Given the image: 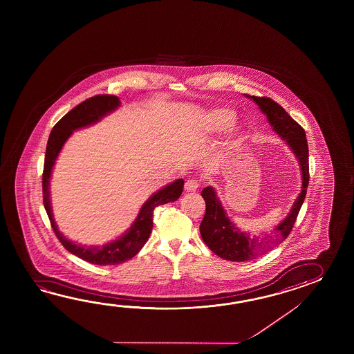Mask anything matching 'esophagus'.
I'll return each instance as SVG.
<instances>
[{
  "label": "esophagus",
  "instance_id": "esophagus-1",
  "mask_svg": "<svg viewBox=\"0 0 354 354\" xmlns=\"http://www.w3.org/2000/svg\"><path fill=\"white\" fill-rule=\"evenodd\" d=\"M198 187H200V180H195V178L186 180V183H185V189L187 192H194L196 189H198Z\"/></svg>",
  "mask_w": 354,
  "mask_h": 354
}]
</instances>
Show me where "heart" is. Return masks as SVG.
I'll return each instance as SVG.
<instances>
[{
    "mask_svg": "<svg viewBox=\"0 0 354 354\" xmlns=\"http://www.w3.org/2000/svg\"><path fill=\"white\" fill-rule=\"evenodd\" d=\"M235 113L229 109H216L206 115V124L214 131H221L234 122Z\"/></svg>",
    "mask_w": 354,
    "mask_h": 354,
    "instance_id": "b5f03b06",
    "label": "heart"
}]
</instances>
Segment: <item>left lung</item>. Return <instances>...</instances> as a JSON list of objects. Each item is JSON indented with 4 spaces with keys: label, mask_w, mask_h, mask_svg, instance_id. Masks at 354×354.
I'll list each match as a JSON object with an SVG mask.
<instances>
[{
    "label": "left lung",
    "mask_w": 354,
    "mask_h": 354,
    "mask_svg": "<svg viewBox=\"0 0 354 354\" xmlns=\"http://www.w3.org/2000/svg\"><path fill=\"white\" fill-rule=\"evenodd\" d=\"M256 101L257 105L263 111L273 130L279 134L292 149L300 162L302 172V189L295 201L291 212L287 218L273 229L270 235H254L243 233L226 216L225 211L218 201L212 187H205L201 196L206 203V212L203 216L200 233L205 244L220 258L232 262H244L254 259L277 247L291 233L295 221L299 215L301 206L306 196L308 178V147L305 130L285 111L282 106L270 97L249 96Z\"/></svg>",
    "instance_id": "obj_1"
}]
</instances>
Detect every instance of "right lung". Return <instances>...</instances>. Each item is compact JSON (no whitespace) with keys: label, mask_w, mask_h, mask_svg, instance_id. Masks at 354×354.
I'll return each instance as SVG.
<instances>
[{"label":"right lung","mask_w":354,"mask_h":354,"mask_svg":"<svg viewBox=\"0 0 354 354\" xmlns=\"http://www.w3.org/2000/svg\"><path fill=\"white\" fill-rule=\"evenodd\" d=\"M120 105V100L113 95H96L93 97L87 98L80 105L75 106L69 113H66L50 131V136L46 143V160L43 171V203L46 207L48 218L50 220V225L62 245L71 252L72 254L80 257L88 263L97 266H113L127 262L130 258L138 254V252L143 248L144 244L148 241L153 229V212L157 206L165 203H174L180 197L183 191L185 182L182 178L174 180L165 188L159 189L157 194L151 196L149 200L144 203L143 207L138 215L134 224L118 241H111L102 247L92 245L82 247L68 241L67 238L59 233L57 224L54 221L50 196H49V180L52 174L54 162L59 154L63 144L75 129L88 127L101 120L105 115L113 111Z\"/></svg>","instance_id":"add662e5"}]
</instances>
